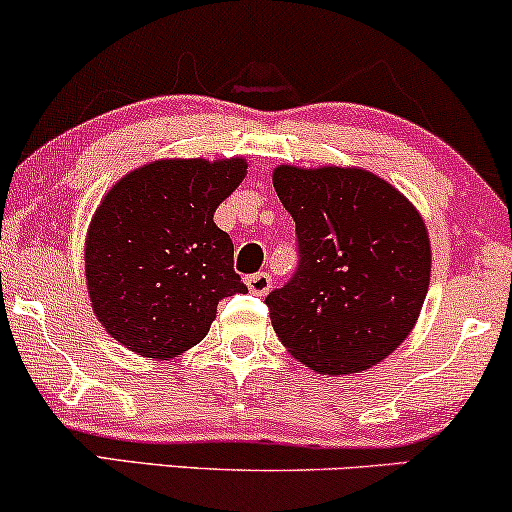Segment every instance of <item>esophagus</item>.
Masks as SVG:
<instances>
[{
    "instance_id": "esophagus-1",
    "label": "esophagus",
    "mask_w": 512,
    "mask_h": 512,
    "mask_svg": "<svg viewBox=\"0 0 512 512\" xmlns=\"http://www.w3.org/2000/svg\"><path fill=\"white\" fill-rule=\"evenodd\" d=\"M244 282L246 287H249V292L256 296H266L270 292V287H273V280H270L268 273H254L244 277Z\"/></svg>"
}]
</instances>
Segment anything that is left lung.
Wrapping results in <instances>:
<instances>
[{
  "label": "left lung",
  "instance_id": "8db88e82",
  "mask_svg": "<svg viewBox=\"0 0 512 512\" xmlns=\"http://www.w3.org/2000/svg\"><path fill=\"white\" fill-rule=\"evenodd\" d=\"M296 223L299 268L268 294L275 334L323 375L380 363L413 330L430 287V235L418 208L363 168L277 166Z\"/></svg>",
  "mask_w": 512,
  "mask_h": 512
}]
</instances>
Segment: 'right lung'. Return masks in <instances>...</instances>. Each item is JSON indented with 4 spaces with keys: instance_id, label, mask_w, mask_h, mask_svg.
<instances>
[{
    "instance_id": "1",
    "label": "right lung",
    "mask_w": 512,
    "mask_h": 512,
    "mask_svg": "<svg viewBox=\"0 0 512 512\" xmlns=\"http://www.w3.org/2000/svg\"><path fill=\"white\" fill-rule=\"evenodd\" d=\"M244 159H166L132 170L94 211L85 242L92 311L116 342L170 358L206 337L218 301L244 294L235 246L213 213Z\"/></svg>"
}]
</instances>
